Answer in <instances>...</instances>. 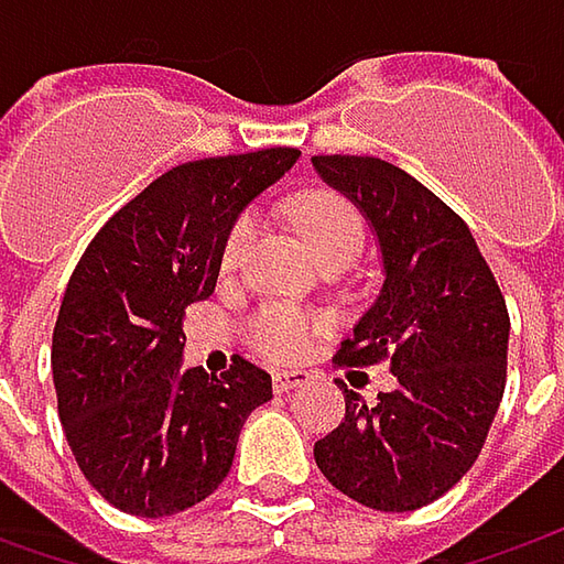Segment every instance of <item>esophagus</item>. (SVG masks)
<instances>
[{
	"mask_svg": "<svg viewBox=\"0 0 564 564\" xmlns=\"http://www.w3.org/2000/svg\"><path fill=\"white\" fill-rule=\"evenodd\" d=\"M304 382H311V373H307V370H275V373H272L275 392H292V389L304 386Z\"/></svg>",
	"mask_w": 564,
	"mask_h": 564,
	"instance_id": "esophagus-1",
	"label": "esophagus"
}]
</instances>
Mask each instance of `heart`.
Here are the masks:
<instances>
[{"label":"heart","mask_w":564,"mask_h":564,"mask_svg":"<svg viewBox=\"0 0 564 564\" xmlns=\"http://www.w3.org/2000/svg\"><path fill=\"white\" fill-rule=\"evenodd\" d=\"M289 216H292L294 228L301 231V238L307 241V248L314 250L319 260L336 257V253L358 257V250L364 248L367 231H364L358 206L336 191L316 187V191L297 194L289 204ZM250 241H253V219L250 216L235 219V226L228 228L226 245H223V270H238L245 263ZM314 329V319L301 311L285 307V304H263L248 319L245 336L263 358L292 360L307 351Z\"/></svg>","instance_id":"obj_1"}]
</instances>
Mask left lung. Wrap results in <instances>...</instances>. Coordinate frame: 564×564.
Returning a JSON list of instances; mask_svg holds the SVG:
<instances>
[{"instance_id":"obj_1","label":"left lung","mask_w":564,"mask_h":564,"mask_svg":"<svg viewBox=\"0 0 564 564\" xmlns=\"http://www.w3.org/2000/svg\"><path fill=\"white\" fill-rule=\"evenodd\" d=\"M364 213L382 253V292L338 364L389 360L395 389L367 404L345 389V417L314 445L323 477L377 511H414L477 462L506 392L509 311L465 219L377 156H314Z\"/></svg>"}]
</instances>
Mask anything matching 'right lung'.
Returning <instances> with one entry per match:
<instances>
[{
	"mask_svg": "<svg viewBox=\"0 0 564 564\" xmlns=\"http://www.w3.org/2000/svg\"><path fill=\"white\" fill-rule=\"evenodd\" d=\"M301 150L270 147L169 169L99 228L53 329L58 421L99 496L141 518L204 502L238 433L272 399L267 370L182 367L187 304L216 289L228 228Z\"/></svg>",
	"mask_w": 564,
	"mask_h": 564,
	"instance_id": "add662e5",
	"label": "right lung"
}]
</instances>
